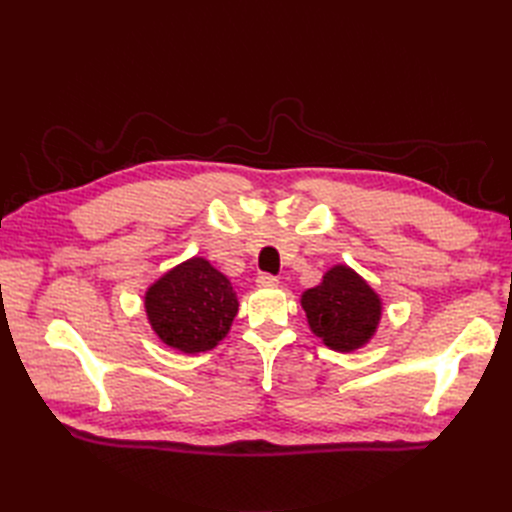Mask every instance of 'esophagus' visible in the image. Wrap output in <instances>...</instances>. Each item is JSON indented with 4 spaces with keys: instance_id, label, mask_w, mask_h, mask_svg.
Returning a JSON list of instances; mask_svg holds the SVG:
<instances>
[{
    "instance_id": "esophagus-1",
    "label": "esophagus",
    "mask_w": 512,
    "mask_h": 512,
    "mask_svg": "<svg viewBox=\"0 0 512 512\" xmlns=\"http://www.w3.org/2000/svg\"><path fill=\"white\" fill-rule=\"evenodd\" d=\"M256 284H258L260 288H275L280 282H277V277H273V275H269V273H262V275H258Z\"/></svg>"
}]
</instances>
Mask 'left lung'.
I'll list each match as a JSON object with an SVG mask.
<instances>
[{
  "mask_svg": "<svg viewBox=\"0 0 512 512\" xmlns=\"http://www.w3.org/2000/svg\"><path fill=\"white\" fill-rule=\"evenodd\" d=\"M309 331L335 352H354L371 342L382 320V299L348 265H333L318 286L301 294Z\"/></svg>",
  "mask_w": 512,
  "mask_h": 512,
  "instance_id": "1",
  "label": "left lung"
}]
</instances>
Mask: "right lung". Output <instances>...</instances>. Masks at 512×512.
I'll list each match as a JSON object with an SVG mask.
<instances>
[{
  "mask_svg": "<svg viewBox=\"0 0 512 512\" xmlns=\"http://www.w3.org/2000/svg\"><path fill=\"white\" fill-rule=\"evenodd\" d=\"M143 301L153 333L183 354L213 350L239 312L230 280L203 256H192L162 273L149 284Z\"/></svg>",
  "mask_w": 512,
  "mask_h": 512,
  "instance_id": "obj_1",
  "label": "right lung"
}]
</instances>
